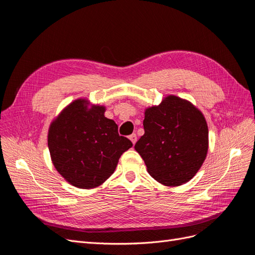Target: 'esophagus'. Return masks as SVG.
Wrapping results in <instances>:
<instances>
[{
  "label": "esophagus",
  "mask_w": 255,
  "mask_h": 255,
  "mask_svg": "<svg viewBox=\"0 0 255 255\" xmlns=\"http://www.w3.org/2000/svg\"><path fill=\"white\" fill-rule=\"evenodd\" d=\"M128 138L130 139V141L133 142V144H135V143H136V141H137V136H136V134L129 135V136H128Z\"/></svg>",
  "instance_id": "34e87169"
}]
</instances>
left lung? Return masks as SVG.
Here are the masks:
<instances>
[{
	"mask_svg": "<svg viewBox=\"0 0 255 255\" xmlns=\"http://www.w3.org/2000/svg\"><path fill=\"white\" fill-rule=\"evenodd\" d=\"M143 128L135 150L149 174L166 186H180L190 181L208 150L203 114L186 100L168 96L158 106L145 110Z\"/></svg>",
	"mask_w": 255,
	"mask_h": 255,
	"instance_id": "left-lung-1",
	"label": "left lung"
}]
</instances>
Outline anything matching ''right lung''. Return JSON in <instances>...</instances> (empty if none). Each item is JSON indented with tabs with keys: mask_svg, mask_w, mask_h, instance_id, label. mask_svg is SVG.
Instances as JSON below:
<instances>
[{
	"mask_svg": "<svg viewBox=\"0 0 255 255\" xmlns=\"http://www.w3.org/2000/svg\"><path fill=\"white\" fill-rule=\"evenodd\" d=\"M104 113V106L89 109L86 99H79L50 126L48 145L53 165L75 187L89 189L104 183L122 153L133 145L119 135L118 126Z\"/></svg>",
	"mask_w": 255,
	"mask_h": 255,
	"instance_id": "add662e5",
	"label": "right lung"
}]
</instances>
